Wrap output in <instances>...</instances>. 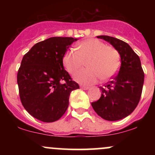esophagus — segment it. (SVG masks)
I'll return each mask as SVG.
<instances>
[{"label":"esophagus","mask_w":155,"mask_h":155,"mask_svg":"<svg viewBox=\"0 0 155 155\" xmlns=\"http://www.w3.org/2000/svg\"><path fill=\"white\" fill-rule=\"evenodd\" d=\"M81 88L82 89V90H89L88 87H85V86H81Z\"/></svg>","instance_id":"obj_1"}]
</instances>
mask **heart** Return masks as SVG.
<instances>
[{"label": "heart", "mask_w": 155, "mask_h": 155, "mask_svg": "<svg viewBox=\"0 0 155 155\" xmlns=\"http://www.w3.org/2000/svg\"><path fill=\"white\" fill-rule=\"evenodd\" d=\"M87 69L74 76L78 82L92 84L101 78L107 80L114 76L120 67V54L111 46H107L98 39L90 38L77 44V51L69 49L63 58L66 71L71 75L75 74L84 65Z\"/></svg>", "instance_id": "obj_1"}]
</instances>
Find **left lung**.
<instances>
[{
	"label": "left lung",
	"mask_w": 155,
	"mask_h": 155,
	"mask_svg": "<svg viewBox=\"0 0 155 155\" xmlns=\"http://www.w3.org/2000/svg\"><path fill=\"white\" fill-rule=\"evenodd\" d=\"M113 46L120 54L121 66L118 74L100 87L101 96L92 103L97 114L108 121H117L127 117L139 103L144 81V73L139 57L128 44L120 39L99 35Z\"/></svg>",
	"instance_id": "1"
}]
</instances>
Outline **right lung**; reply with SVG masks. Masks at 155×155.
<instances>
[{"label": "right lung", "instance_id": "right-lung-1", "mask_svg": "<svg viewBox=\"0 0 155 155\" xmlns=\"http://www.w3.org/2000/svg\"><path fill=\"white\" fill-rule=\"evenodd\" d=\"M77 38L51 37L35 44L23 57L18 73L19 97L31 116L44 122L58 120L66 111L77 83L64 69L63 55Z\"/></svg>", "mask_w": 155, "mask_h": 155}]
</instances>
